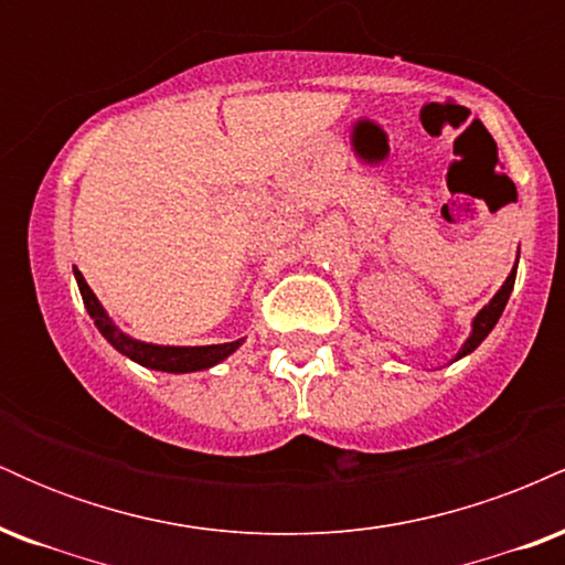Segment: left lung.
<instances>
[{
  "label": "left lung",
  "mask_w": 565,
  "mask_h": 565,
  "mask_svg": "<svg viewBox=\"0 0 565 565\" xmlns=\"http://www.w3.org/2000/svg\"><path fill=\"white\" fill-rule=\"evenodd\" d=\"M515 274H518V263L512 265V270H510V276L504 278V284L502 287H499V291L494 297H491L489 300V305H483L481 310H478L476 313V319H472V329H470V337L468 340L462 342V348H459V353L454 355V361H459V359H465V355L468 353H472V350H476L478 345H481V342L486 340V337H489V332L491 329L497 327V321H499V316H502V310H504V305H508V300H510V291H512V287H515Z\"/></svg>",
  "instance_id": "8db88e82"
}]
</instances>
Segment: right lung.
Wrapping results in <instances>:
<instances>
[{
  "instance_id": "right-lung-1",
  "label": "right lung",
  "mask_w": 565,
  "mask_h": 565,
  "mask_svg": "<svg viewBox=\"0 0 565 565\" xmlns=\"http://www.w3.org/2000/svg\"><path fill=\"white\" fill-rule=\"evenodd\" d=\"M76 284H79L84 308H87L89 319L95 321L97 332L106 337L111 345L119 350L121 355L132 359L135 364L146 366V369H157V372H170V374H185V372H201V369H212L220 361L228 359L231 353H236L242 340L233 342H223V345H153V342H140L135 337H129L121 332L119 327L111 321V316L106 313L100 300L95 297V291L89 289V284L84 281V276L74 268Z\"/></svg>"
}]
</instances>
